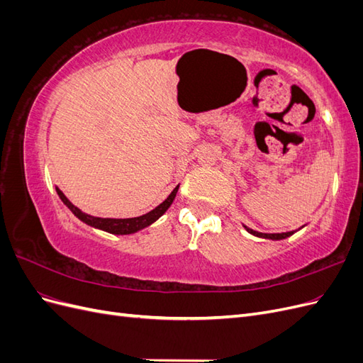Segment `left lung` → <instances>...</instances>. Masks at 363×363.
Returning <instances> with one entry per match:
<instances>
[{
    "label": "left lung",
    "instance_id": "obj_1",
    "mask_svg": "<svg viewBox=\"0 0 363 363\" xmlns=\"http://www.w3.org/2000/svg\"><path fill=\"white\" fill-rule=\"evenodd\" d=\"M247 228V232H250L251 235L255 236H259V238H265V239H272V240H280V239H286L289 238L291 235H294V232H286V233H260V232H256V230L252 228H248L247 225H244Z\"/></svg>",
    "mask_w": 363,
    "mask_h": 363
}]
</instances>
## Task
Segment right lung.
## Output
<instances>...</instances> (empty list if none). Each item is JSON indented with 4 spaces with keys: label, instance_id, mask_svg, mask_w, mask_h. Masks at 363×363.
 Instances as JSON below:
<instances>
[{
    "label": "right lung",
    "instance_id": "1",
    "mask_svg": "<svg viewBox=\"0 0 363 363\" xmlns=\"http://www.w3.org/2000/svg\"><path fill=\"white\" fill-rule=\"evenodd\" d=\"M60 200L67 204L71 212L82 219L83 223H86L87 225H92L95 228H100V230H104V232H108V233H113V235H130V233H135V232H139V230L145 228L148 225H151L155 221H157V219L168 211L169 206L172 204L175 195H177V191H179V186H175L174 191L169 194V196L167 200H164L162 204H159L156 208H152L151 212L142 215V216H138V218H125V219H115V218H96V216H91L87 213H83L79 207H75L67 196H65V194L56 188Z\"/></svg>",
    "mask_w": 363,
    "mask_h": 363
}]
</instances>
